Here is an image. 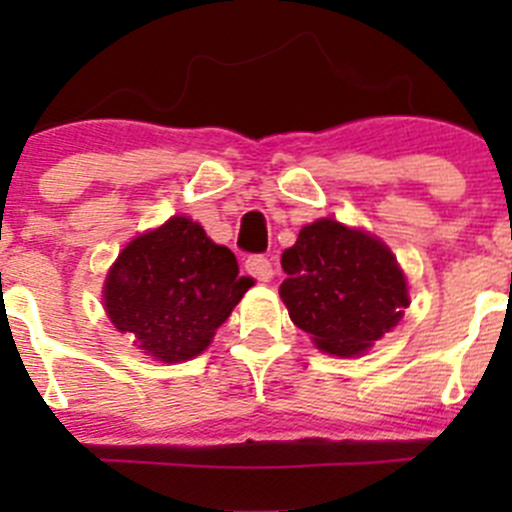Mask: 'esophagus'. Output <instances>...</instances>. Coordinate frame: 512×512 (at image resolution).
<instances>
[{"label": "esophagus", "instance_id": "34e87169", "mask_svg": "<svg viewBox=\"0 0 512 512\" xmlns=\"http://www.w3.org/2000/svg\"><path fill=\"white\" fill-rule=\"evenodd\" d=\"M245 270L260 282H270L272 275H275V270H272V262L267 260L265 255H250V257H247Z\"/></svg>", "mask_w": 512, "mask_h": 512}]
</instances>
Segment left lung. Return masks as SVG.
Segmentation results:
<instances>
[{"label":"left lung","mask_w":512,"mask_h":512,"mask_svg":"<svg viewBox=\"0 0 512 512\" xmlns=\"http://www.w3.org/2000/svg\"><path fill=\"white\" fill-rule=\"evenodd\" d=\"M280 297L292 322L322 352L364 354L396 327L409 307V285L389 247L332 218L299 230L282 252Z\"/></svg>","instance_id":"left-lung-1"}]
</instances>
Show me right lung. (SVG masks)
I'll return each mask as SVG.
<instances>
[{
	"mask_svg": "<svg viewBox=\"0 0 512 512\" xmlns=\"http://www.w3.org/2000/svg\"><path fill=\"white\" fill-rule=\"evenodd\" d=\"M250 287L227 247L175 215L123 247L103 282V304L113 327L131 334L138 349L175 364L208 349Z\"/></svg>",
	"mask_w": 512,
	"mask_h": 512,
	"instance_id": "obj_1",
	"label": "right lung"
}]
</instances>
